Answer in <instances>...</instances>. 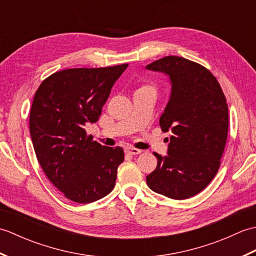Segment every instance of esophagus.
Masks as SVG:
<instances>
[{
  "mask_svg": "<svg viewBox=\"0 0 256 256\" xmlns=\"http://www.w3.org/2000/svg\"><path fill=\"white\" fill-rule=\"evenodd\" d=\"M140 150H138V148H125V153H126L128 155H138V154H140Z\"/></svg>",
  "mask_w": 256,
  "mask_h": 256,
  "instance_id": "34e87169",
  "label": "esophagus"
}]
</instances>
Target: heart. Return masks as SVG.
Here are the masks:
<instances>
[{"label": "heart", "mask_w": 256, "mask_h": 256, "mask_svg": "<svg viewBox=\"0 0 256 256\" xmlns=\"http://www.w3.org/2000/svg\"><path fill=\"white\" fill-rule=\"evenodd\" d=\"M143 90H154V86L150 84H145L140 86L136 91H143Z\"/></svg>", "instance_id": "heart-1"}]
</instances>
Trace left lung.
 Here are the masks:
<instances>
[{"label":"left lung","instance_id":"left-lung-1","mask_svg":"<svg viewBox=\"0 0 256 256\" xmlns=\"http://www.w3.org/2000/svg\"><path fill=\"white\" fill-rule=\"evenodd\" d=\"M146 68L170 76L172 94L160 125L172 133L168 156L154 153L157 167L146 182L168 198L188 199L219 170L229 128L226 96L210 70L189 59L166 56Z\"/></svg>","mask_w":256,"mask_h":256}]
</instances>
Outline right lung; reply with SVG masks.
<instances>
[{"instance_id":"right-lung-1","label":"right lung","mask_w":256,"mask_h":256,"mask_svg":"<svg viewBox=\"0 0 256 256\" xmlns=\"http://www.w3.org/2000/svg\"><path fill=\"white\" fill-rule=\"evenodd\" d=\"M128 66L60 70L42 81L34 96L30 131L36 157L50 182L74 202H94L116 186L123 148L102 146L84 126L98 121Z\"/></svg>"}]
</instances>
